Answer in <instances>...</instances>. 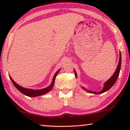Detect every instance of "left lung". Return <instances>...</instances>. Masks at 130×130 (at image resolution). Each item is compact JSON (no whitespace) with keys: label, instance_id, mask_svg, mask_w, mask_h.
Listing matches in <instances>:
<instances>
[{"label":"left lung","instance_id":"1","mask_svg":"<svg viewBox=\"0 0 130 130\" xmlns=\"http://www.w3.org/2000/svg\"><path fill=\"white\" fill-rule=\"evenodd\" d=\"M121 62H122V58H121V53H120V57H119V63H118V67L117 68H116V69L115 70V73H113V74L111 78H110L109 80H108L106 82L104 83V87H103V89L102 91H100L99 92H92V91H89L88 90H87L84 87H81V88L84 89L85 90V91H86L87 92H88L89 93H94V94H101V93H104V92L107 91L108 90H109L113 86L114 84L115 83L116 81L117 80L118 77L119 75V73H120V68H121ZM74 73H75V76H76V77H77V73L75 71V70H74Z\"/></svg>","mask_w":130,"mask_h":130}]
</instances>
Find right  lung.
I'll use <instances>...</instances> for the list:
<instances>
[{
    "label": "right lung",
    "mask_w": 130,
    "mask_h": 130,
    "mask_svg": "<svg viewBox=\"0 0 130 130\" xmlns=\"http://www.w3.org/2000/svg\"><path fill=\"white\" fill-rule=\"evenodd\" d=\"M60 69H59L58 71H57L56 73H55L54 77L53 78L52 80V83H51L49 87L46 88L44 89H38V90H34V89H28V88H23L22 87L20 86V85L18 84L15 81L12 80V78L11 77V76H9L11 80L12 83H13V84L14 85V86L17 88V89L18 90V91H20L21 93H22L23 94L25 95H26L27 96L29 97H36V96H41L43 95V94H45L46 93H47V92H49V91H51L53 88V87L54 84V82H55V78H56V77L57 76V74L58 73L59 71H60Z\"/></svg>",
    "instance_id": "add662e5"
}]
</instances>
